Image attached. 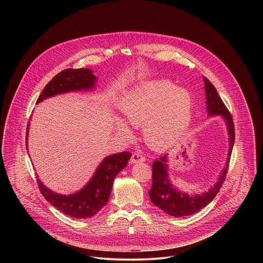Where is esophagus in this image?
Returning <instances> with one entry per match:
<instances>
[{
	"label": "esophagus",
	"instance_id": "esophagus-1",
	"mask_svg": "<svg viewBox=\"0 0 263 263\" xmlns=\"http://www.w3.org/2000/svg\"><path fill=\"white\" fill-rule=\"evenodd\" d=\"M144 161H145V158L140 153H135L130 158V163L132 164H138V163H141V162H144Z\"/></svg>",
	"mask_w": 263,
	"mask_h": 263
}]
</instances>
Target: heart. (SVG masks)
<instances>
[{
	"mask_svg": "<svg viewBox=\"0 0 263 263\" xmlns=\"http://www.w3.org/2000/svg\"><path fill=\"white\" fill-rule=\"evenodd\" d=\"M120 110L128 124L143 126L144 139L150 147L163 150L173 146L187 132L193 101L186 88L166 80L150 81L129 91L121 100ZM116 128L130 137L122 120L116 121Z\"/></svg>",
	"mask_w": 263,
	"mask_h": 263,
	"instance_id": "1",
	"label": "heart"
}]
</instances>
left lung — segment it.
<instances>
[{
  "instance_id": "1",
  "label": "left lung",
  "mask_w": 263,
  "mask_h": 263,
  "mask_svg": "<svg viewBox=\"0 0 263 263\" xmlns=\"http://www.w3.org/2000/svg\"><path fill=\"white\" fill-rule=\"evenodd\" d=\"M204 81L205 90V101H206V112L209 117L220 116L227 126L229 151L226 161L225 167L220 173L217 181L208 191L198 194H188L179 190L172 184L169 176V154L161 156L159 160L153 163V185L149 191L151 201L162 210L164 213L172 217H186L193 215L208 205L218 194L219 189L225 179L226 173L228 170V164L230 161L231 153L233 150L235 142L234 124L231 114L219 96L214 85L206 79Z\"/></svg>"
}]
</instances>
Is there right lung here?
I'll return each instance as SVG.
<instances>
[{
    "label": "right lung",
    "mask_w": 263,
    "mask_h": 263,
    "mask_svg": "<svg viewBox=\"0 0 263 263\" xmlns=\"http://www.w3.org/2000/svg\"><path fill=\"white\" fill-rule=\"evenodd\" d=\"M97 77L90 69H67L55 76L42 90L36 104L43 100L69 92L92 91L95 89ZM27 125L26 148L28 150ZM132 154L121 152L105 157L96 168L85 186L71 194H61L45 186L37 178L38 186L44 198L59 211L76 219H86L96 215L107 202L115 176L126 167Z\"/></svg>",
    "instance_id": "1"
}]
</instances>
